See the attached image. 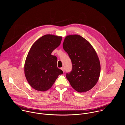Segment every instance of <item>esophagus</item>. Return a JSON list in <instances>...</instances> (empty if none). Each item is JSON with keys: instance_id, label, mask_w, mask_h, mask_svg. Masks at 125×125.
<instances>
[{"instance_id": "esophagus-1", "label": "esophagus", "mask_w": 125, "mask_h": 125, "mask_svg": "<svg viewBox=\"0 0 125 125\" xmlns=\"http://www.w3.org/2000/svg\"><path fill=\"white\" fill-rule=\"evenodd\" d=\"M61 70L63 71V72H65V69H64V68L63 67L61 68Z\"/></svg>"}]
</instances>
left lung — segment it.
<instances>
[{
  "label": "left lung",
  "instance_id": "1",
  "mask_svg": "<svg viewBox=\"0 0 125 125\" xmlns=\"http://www.w3.org/2000/svg\"><path fill=\"white\" fill-rule=\"evenodd\" d=\"M63 47L72 62V71L66 74L71 86L79 93L90 90L97 83L101 71L99 59L94 48L78 34L67 36Z\"/></svg>",
  "mask_w": 125,
  "mask_h": 125
}]
</instances>
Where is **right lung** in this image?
I'll return each mask as SVG.
<instances>
[{"label": "right lung", "mask_w": 125, "mask_h": 125, "mask_svg": "<svg viewBox=\"0 0 125 125\" xmlns=\"http://www.w3.org/2000/svg\"><path fill=\"white\" fill-rule=\"evenodd\" d=\"M62 37L46 34L34 42L28 52L24 64V74L30 85L44 92L55 82L62 70L57 67V57L52 52L60 44Z\"/></svg>", "instance_id": "add662e5"}]
</instances>
